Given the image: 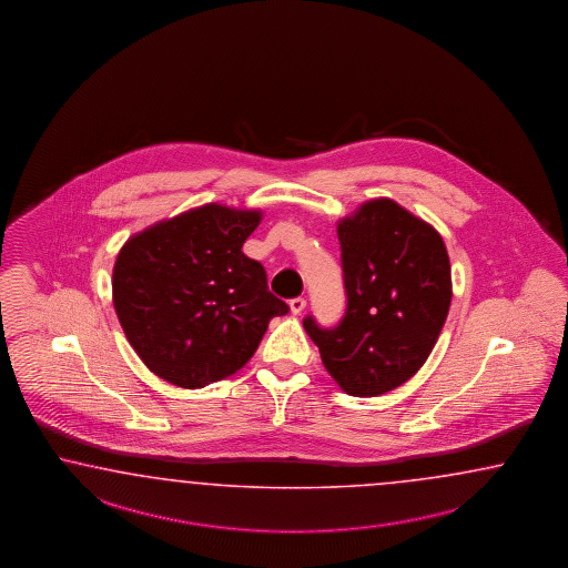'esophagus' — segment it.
I'll list each match as a JSON object with an SVG mask.
<instances>
[{"mask_svg":"<svg viewBox=\"0 0 568 568\" xmlns=\"http://www.w3.org/2000/svg\"><path fill=\"white\" fill-rule=\"evenodd\" d=\"M305 302L304 297H295V300H291L290 307H291V314H295V316H300L302 312L305 310Z\"/></svg>","mask_w":568,"mask_h":568,"instance_id":"obj_1","label":"esophagus"}]
</instances>
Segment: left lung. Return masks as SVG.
<instances>
[{
  "label": "left lung",
  "instance_id": "obj_1",
  "mask_svg": "<svg viewBox=\"0 0 568 568\" xmlns=\"http://www.w3.org/2000/svg\"><path fill=\"white\" fill-rule=\"evenodd\" d=\"M345 318L304 320L326 372L351 396H379L423 367L452 304V266L439 232L392 199L338 222Z\"/></svg>",
  "mask_w": 568,
  "mask_h": 568
}]
</instances>
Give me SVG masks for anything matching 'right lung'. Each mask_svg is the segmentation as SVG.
<instances>
[{
  "label": "right lung",
  "instance_id": "1",
  "mask_svg": "<svg viewBox=\"0 0 568 568\" xmlns=\"http://www.w3.org/2000/svg\"><path fill=\"white\" fill-rule=\"evenodd\" d=\"M261 211L217 203L191 209L129 237L112 268V304L150 372L205 387L235 374L290 305L242 246Z\"/></svg>",
  "mask_w": 568,
  "mask_h": 568
}]
</instances>
